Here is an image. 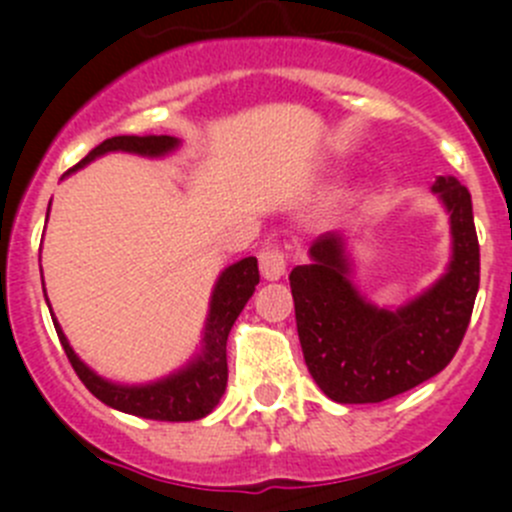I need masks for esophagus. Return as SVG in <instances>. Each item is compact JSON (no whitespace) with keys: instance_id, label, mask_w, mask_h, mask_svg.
I'll return each instance as SVG.
<instances>
[{"instance_id":"esophagus-1","label":"esophagus","mask_w":512,"mask_h":512,"mask_svg":"<svg viewBox=\"0 0 512 512\" xmlns=\"http://www.w3.org/2000/svg\"><path fill=\"white\" fill-rule=\"evenodd\" d=\"M287 270V255L280 247H265L260 252V272L265 280H280Z\"/></svg>"}]
</instances>
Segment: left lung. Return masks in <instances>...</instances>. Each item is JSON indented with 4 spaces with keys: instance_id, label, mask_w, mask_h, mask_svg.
<instances>
[{
    "instance_id": "left-lung-1",
    "label": "left lung",
    "mask_w": 512,
    "mask_h": 512,
    "mask_svg": "<svg viewBox=\"0 0 512 512\" xmlns=\"http://www.w3.org/2000/svg\"><path fill=\"white\" fill-rule=\"evenodd\" d=\"M433 193L451 215L453 260L406 307L389 312L359 297L334 232L314 240L309 265L289 272L304 361L337 404H379L414 389L446 369L466 337L480 282L471 193L453 175H438Z\"/></svg>"
}]
</instances>
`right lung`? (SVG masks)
<instances>
[{"label": "right lung", "mask_w": 512, "mask_h": 512, "mask_svg": "<svg viewBox=\"0 0 512 512\" xmlns=\"http://www.w3.org/2000/svg\"><path fill=\"white\" fill-rule=\"evenodd\" d=\"M178 146L173 136H113L98 143L94 151L84 160L66 170V175L74 173L76 168L86 165L89 160L108 151H128L141 153V156H163V153L173 151ZM260 285V270H257L255 257H245V260L235 262L220 275L218 285H215L213 302H210L208 324H205V347L203 354L188 366V369L178 371V374L168 376V379L156 381L148 386H116L111 381L96 376L74 349L66 342L64 332L59 329L54 319L56 334L69 356L71 366H74L76 376L84 381L86 389L103 401L111 409L123 411V414L153 418V421H198V418L208 416L210 411L218 406L220 396L225 394L227 386V334H230L232 324H235L237 314L252 297L255 287Z\"/></svg>", "instance_id": "add662e5"}]
</instances>
